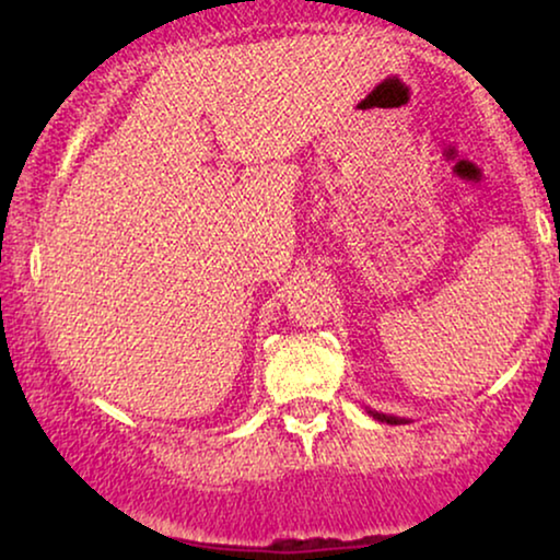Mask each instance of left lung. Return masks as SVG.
<instances>
[{
    "instance_id": "left-lung-1",
    "label": "left lung",
    "mask_w": 560,
    "mask_h": 560,
    "mask_svg": "<svg viewBox=\"0 0 560 560\" xmlns=\"http://www.w3.org/2000/svg\"><path fill=\"white\" fill-rule=\"evenodd\" d=\"M370 416H372V418H377V420H382V423H393V425H397V423H402V418H395V416H385V412H377V410H370Z\"/></svg>"
}]
</instances>
